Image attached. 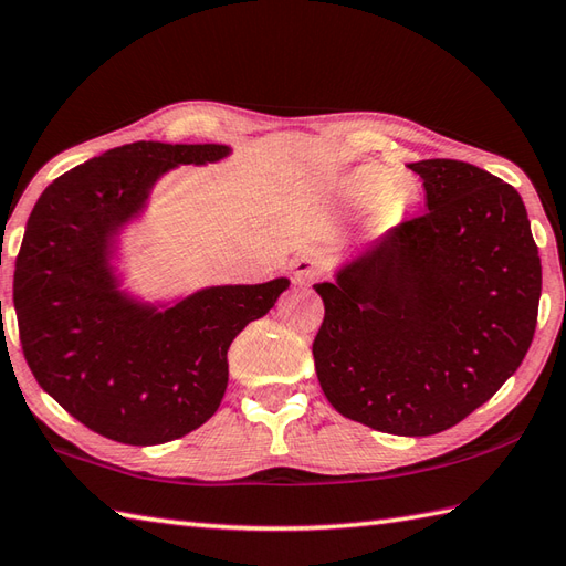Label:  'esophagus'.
<instances>
[{"label": "esophagus", "mask_w": 566, "mask_h": 566, "mask_svg": "<svg viewBox=\"0 0 566 566\" xmlns=\"http://www.w3.org/2000/svg\"><path fill=\"white\" fill-rule=\"evenodd\" d=\"M318 274H321L318 262L311 258V255H302V258L294 260V282L296 284L306 286V284L314 282V280H318Z\"/></svg>", "instance_id": "1"}]
</instances>
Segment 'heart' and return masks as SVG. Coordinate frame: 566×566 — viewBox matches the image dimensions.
<instances>
[{
  "instance_id": "b5f03b06",
  "label": "heart",
  "mask_w": 566,
  "mask_h": 566,
  "mask_svg": "<svg viewBox=\"0 0 566 566\" xmlns=\"http://www.w3.org/2000/svg\"><path fill=\"white\" fill-rule=\"evenodd\" d=\"M396 182V177L387 167H377V165H365L357 167L355 172L347 175L345 179V189L347 195L357 201H375L381 199L389 190V199L396 197V189H391Z\"/></svg>"
}]
</instances>
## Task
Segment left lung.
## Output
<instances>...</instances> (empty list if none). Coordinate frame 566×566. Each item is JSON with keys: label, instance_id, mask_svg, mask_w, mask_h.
<instances>
[{"label": "left lung", "instance_id": "1", "mask_svg": "<svg viewBox=\"0 0 566 566\" xmlns=\"http://www.w3.org/2000/svg\"><path fill=\"white\" fill-rule=\"evenodd\" d=\"M408 167L428 211L314 284L326 306L314 363L335 411L423 438L460 423L521 367L543 268L511 185L460 160Z\"/></svg>", "mask_w": 566, "mask_h": 566}]
</instances>
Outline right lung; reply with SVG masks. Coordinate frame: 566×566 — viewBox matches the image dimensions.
<instances>
[{
	"label": "right lung",
	"instance_id": "1",
	"mask_svg": "<svg viewBox=\"0 0 566 566\" xmlns=\"http://www.w3.org/2000/svg\"><path fill=\"white\" fill-rule=\"evenodd\" d=\"M228 155L219 143H130L60 175L29 216L14 270L23 355L41 389L104 438L146 448L207 423L228 387V347L290 286L276 276L172 302L124 290L114 260L153 187Z\"/></svg>",
	"mask_w": 566,
	"mask_h": 566
}]
</instances>
